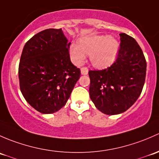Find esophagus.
Wrapping results in <instances>:
<instances>
[{"label": "esophagus", "mask_w": 159, "mask_h": 159, "mask_svg": "<svg viewBox=\"0 0 159 159\" xmlns=\"http://www.w3.org/2000/svg\"><path fill=\"white\" fill-rule=\"evenodd\" d=\"M88 72H89V70H88V68H86V67L81 68V73L83 75L88 74Z\"/></svg>", "instance_id": "34e87169"}]
</instances>
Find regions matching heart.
I'll return each instance as SVG.
<instances>
[{"label": "heart", "instance_id": "heart-1", "mask_svg": "<svg viewBox=\"0 0 159 159\" xmlns=\"http://www.w3.org/2000/svg\"><path fill=\"white\" fill-rule=\"evenodd\" d=\"M118 41L109 36H93L80 40L78 45L70 48V55L74 64L80 66L89 55L91 63L96 68H106L115 61L119 52Z\"/></svg>", "mask_w": 159, "mask_h": 159}]
</instances>
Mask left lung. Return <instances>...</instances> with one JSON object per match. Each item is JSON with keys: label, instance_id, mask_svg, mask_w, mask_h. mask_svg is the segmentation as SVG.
Masks as SVG:
<instances>
[{"label": "left lung", "instance_id": "1", "mask_svg": "<svg viewBox=\"0 0 159 159\" xmlns=\"http://www.w3.org/2000/svg\"><path fill=\"white\" fill-rule=\"evenodd\" d=\"M116 61L101 70H89V96L95 106L107 115L122 113L139 97L146 75V60L133 37L120 34Z\"/></svg>", "mask_w": 159, "mask_h": 159}]
</instances>
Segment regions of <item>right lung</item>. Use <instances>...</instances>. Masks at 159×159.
Wrapping results in <instances>:
<instances>
[{
    "label": "right lung",
    "instance_id": "obj_1",
    "mask_svg": "<svg viewBox=\"0 0 159 159\" xmlns=\"http://www.w3.org/2000/svg\"><path fill=\"white\" fill-rule=\"evenodd\" d=\"M70 45L60 29H47L26 43L19 63L20 89L33 108L44 114L65 106L80 70L70 58Z\"/></svg>",
    "mask_w": 159,
    "mask_h": 159
}]
</instances>
